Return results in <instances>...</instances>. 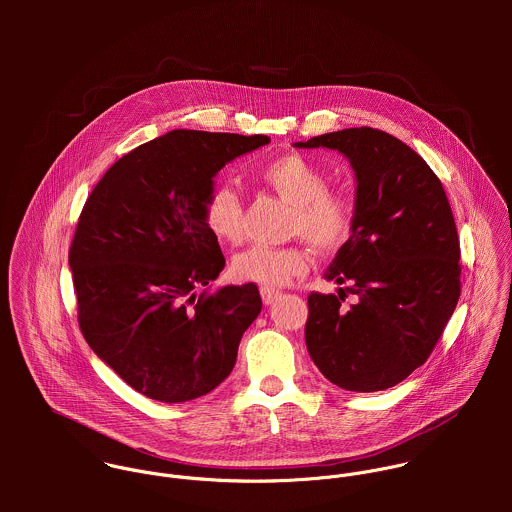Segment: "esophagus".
Listing matches in <instances>:
<instances>
[{
  "mask_svg": "<svg viewBox=\"0 0 512 512\" xmlns=\"http://www.w3.org/2000/svg\"><path fill=\"white\" fill-rule=\"evenodd\" d=\"M260 295H262V301H264L266 305H272V303L282 295V292H278V290H274V288H262Z\"/></svg>",
  "mask_w": 512,
  "mask_h": 512,
  "instance_id": "34e87169",
  "label": "esophagus"
}]
</instances>
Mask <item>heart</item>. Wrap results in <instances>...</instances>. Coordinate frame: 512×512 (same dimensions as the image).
Wrapping results in <instances>:
<instances>
[{
    "label": "heart",
    "mask_w": 512,
    "mask_h": 512,
    "mask_svg": "<svg viewBox=\"0 0 512 512\" xmlns=\"http://www.w3.org/2000/svg\"><path fill=\"white\" fill-rule=\"evenodd\" d=\"M262 183L292 205L290 234L319 252L339 250L351 236L355 205L343 193L329 191L327 175L301 155H284L260 169ZM205 224L224 242L242 236V201L226 185H217L205 203ZM309 270V254L299 246H250L232 260V274L264 288H282Z\"/></svg>",
    "instance_id": "obj_1"
}]
</instances>
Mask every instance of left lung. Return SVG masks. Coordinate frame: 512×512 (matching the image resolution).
I'll return each instance as SVG.
<instances>
[{"instance_id":"8db88e82","label":"left lung","mask_w":512,"mask_h":512,"mask_svg":"<svg viewBox=\"0 0 512 512\" xmlns=\"http://www.w3.org/2000/svg\"><path fill=\"white\" fill-rule=\"evenodd\" d=\"M295 147L345 155L355 171V224L323 274L347 288L311 293L305 343L339 388L396 386L434 351L461 293L459 238L430 165L398 138L349 128ZM347 292L358 303L347 310Z\"/></svg>"}]
</instances>
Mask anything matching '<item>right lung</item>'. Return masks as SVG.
Here are the masks:
<instances>
[{
	"mask_svg": "<svg viewBox=\"0 0 512 512\" xmlns=\"http://www.w3.org/2000/svg\"><path fill=\"white\" fill-rule=\"evenodd\" d=\"M266 144L268 136L167 132L118 159L82 209L69 252L80 331L151 400L215 390L262 311L256 284L211 292L224 256L205 203L226 163Z\"/></svg>",
	"mask_w": 512,
	"mask_h": 512,
	"instance_id": "add662e5",
	"label": "right lung"
}]
</instances>
